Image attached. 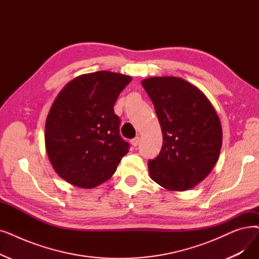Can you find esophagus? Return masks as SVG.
Here are the masks:
<instances>
[{
    "mask_svg": "<svg viewBox=\"0 0 259 259\" xmlns=\"http://www.w3.org/2000/svg\"><path fill=\"white\" fill-rule=\"evenodd\" d=\"M139 143H140V137H137V138H134L133 140H131V144H132L133 147H137Z\"/></svg>",
    "mask_w": 259,
    "mask_h": 259,
    "instance_id": "obj_1",
    "label": "esophagus"
}]
</instances>
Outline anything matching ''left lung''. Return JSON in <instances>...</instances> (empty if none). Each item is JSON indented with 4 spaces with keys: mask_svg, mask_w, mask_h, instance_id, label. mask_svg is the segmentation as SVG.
<instances>
[{
    "mask_svg": "<svg viewBox=\"0 0 259 259\" xmlns=\"http://www.w3.org/2000/svg\"><path fill=\"white\" fill-rule=\"evenodd\" d=\"M142 85L154 106L162 149L148 161L154 182L183 192L208 176L218 161L222 128L216 110L194 84L179 77H151Z\"/></svg>",
    "mask_w": 259,
    "mask_h": 259,
    "instance_id": "obj_1",
    "label": "left lung"
}]
</instances>
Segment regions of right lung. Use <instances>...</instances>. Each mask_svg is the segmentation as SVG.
<instances>
[{"instance_id": "right-lung-1", "label": "right lung", "mask_w": 259, "mask_h": 259, "mask_svg": "<svg viewBox=\"0 0 259 259\" xmlns=\"http://www.w3.org/2000/svg\"><path fill=\"white\" fill-rule=\"evenodd\" d=\"M131 80L108 71L84 74L56 97L46 122V148L55 171L67 183L96 187L113 176L128 153L113 107Z\"/></svg>"}]
</instances>
